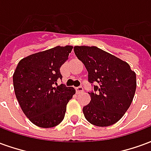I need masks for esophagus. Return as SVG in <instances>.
I'll use <instances>...</instances> for the list:
<instances>
[{
    "instance_id": "esophagus-1",
    "label": "esophagus",
    "mask_w": 151,
    "mask_h": 151,
    "mask_svg": "<svg viewBox=\"0 0 151 151\" xmlns=\"http://www.w3.org/2000/svg\"><path fill=\"white\" fill-rule=\"evenodd\" d=\"M84 91V89L82 86H78V87H76V92H77V94H80V93H82V92Z\"/></svg>"
}]
</instances>
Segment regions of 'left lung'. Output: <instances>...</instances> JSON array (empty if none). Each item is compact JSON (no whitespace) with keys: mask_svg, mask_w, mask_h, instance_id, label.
<instances>
[{"mask_svg":"<svg viewBox=\"0 0 151 151\" xmlns=\"http://www.w3.org/2000/svg\"><path fill=\"white\" fill-rule=\"evenodd\" d=\"M74 52L88 71L90 104L83 107L86 119L94 125L110 126L121 119L136 91V73L129 65L97 47L75 46ZM94 82L98 86L93 85Z\"/></svg>","mask_w":151,"mask_h":151,"instance_id":"1","label":"left lung"}]
</instances>
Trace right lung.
I'll return each instance as SVG.
<instances>
[{
  "mask_svg": "<svg viewBox=\"0 0 151 151\" xmlns=\"http://www.w3.org/2000/svg\"><path fill=\"white\" fill-rule=\"evenodd\" d=\"M72 46H57L21 60L13 76L18 104L26 116L41 128L58 125L64 119L66 105L75 94L73 87L60 84V69L68 59Z\"/></svg>",
  "mask_w": 151,
  "mask_h": 151,
  "instance_id": "right-lung-1",
  "label": "right lung"
}]
</instances>
